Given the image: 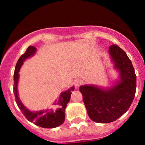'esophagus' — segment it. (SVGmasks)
<instances>
[{
    "label": "esophagus",
    "instance_id": "obj_1",
    "mask_svg": "<svg viewBox=\"0 0 145 145\" xmlns=\"http://www.w3.org/2000/svg\"><path fill=\"white\" fill-rule=\"evenodd\" d=\"M82 83H83V81H82V80H81V79H76V80L74 81V84L76 86H80Z\"/></svg>",
    "mask_w": 145,
    "mask_h": 145
}]
</instances>
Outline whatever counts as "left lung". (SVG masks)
<instances>
[{"mask_svg": "<svg viewBox=\"0 0 145 145\" xmlns=\"http://www.w3.org/2000/svg\"><path fill=\"white\" fill-rule=\"evenodd\" d=\"M109 52L115 68L120 71V82L108 90L93 85L80 87L90 119L101 123L116 121L127 112L136 89L135 71L126 53L115 44L110 46Z\"/></svg>", "mask_w": 145, "mask_h": 145, "instance_id": "8db88e82", "label": "left lung"}]
</instances>
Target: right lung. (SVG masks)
I'll use <instances>...</instances> for the list:
<instances>
[{"label":"right lung","instance_id":"right-lung-1","mask_svg":"<svg viewBox=\"0 0 145 145\" xmlns=\"http://www.w3.org/2000/svg\"><path fill=\"white\" fill-rule=\"evenodd\" d=\"M35 52L36 48L34 46H30L26 49L24 54L20 57L17 63H16L14 75V93L15 97H16V101L19 108L20 109L22 113L24 114L28 121L33 122L36 125L44 128L56 127L62 125L65 121V110L66 108L67 103L69 102V99H70L71 92L74 91V86H72L68 91H65L61 93L59 101L54 104V105L56 104L57 106H59V108L56 110L55 112H54L53 110L50 111V112H48V110H41L39 112H31L25 108V106L22 104L19 97H18L17 89L18 78H19L18 72H19L20 69L24 60L30 57V56H33L35 53Z\"/></svg>","mask_w":145,"mask_h":145}]
</instances>
